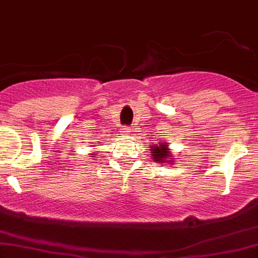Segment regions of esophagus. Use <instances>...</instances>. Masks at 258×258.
I'll return each instance as SVG.
<instances>
[{"instance_id":"obj_1","label":"esophagus","mask_w":258,"mask_h":258,"mask_svg":"<svg viewBox=\"0 0 258 258\" xmlns=\"http://www.w3.org/2000/svg\"><path fill=\"white\" fill-rule=\"evenodd\" d=\"M121 132H122V135H124V136H128L130 132H131V128H128V127H123Z\"/></svg>"}]
</instances>
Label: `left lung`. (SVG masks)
Returning <instances> with one entry per match:
<instances>
[{
    "mask_svg": "<svg viewBox=\"0 0 258 258\" xmlns=\"http://www.w3.org/2000/svg\"><path fill=\"white\" fill-rule=\"evenodd\" d=\"M168 142L162 141L161 144H153L148 147L153 162L161 163L162 166L175 163L176 160L173 158V153L168 148Z\"/></svg>",
    "mask_w": 258,
    "mask_h": 258,
    "instance_id": "left-lung-1",
    "label": "left lung"
}]
</instances>
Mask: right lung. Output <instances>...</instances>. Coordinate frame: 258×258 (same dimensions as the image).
I'll list each match as a JSON object with an SVG mask.
<instances>
[{"mask_svg": "<svg viewBox=\"0 0 258 258\" xmlns=\"http://www.w3.org/2000/svg\"><path fill=\"white\" fill-rule=\"evenodd\" d=\"M97 146H100V145H97ZM91 155H92V156H91V157H95V156H93V155H95V153H91Z\"/></svg>", "mask_w": 258, "mask_h": 258, "instance_id": "obj_1", "label": "right lung"}]
</instances>
